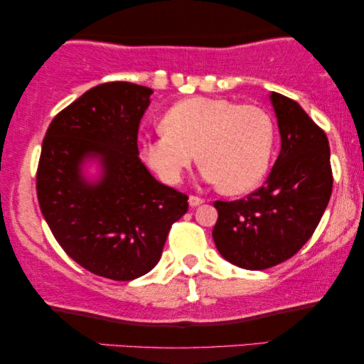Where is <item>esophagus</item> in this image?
<instances>
[{"label":"esophagus","mask_w":364,"mask_h":364,"mask_svg":"<svg viewBox=\"0 0 364 364\" xmlns=\"http://www.w3.org/2000/svg\"><path fill=\"white\" fill-rule=\"evenodd\" d=\"M202 203H203V198H200V197H196V196L188 197V205L191 207H198V205H202Z\"/></svg>","instance_id":"esophagus-1"}]
</instances>
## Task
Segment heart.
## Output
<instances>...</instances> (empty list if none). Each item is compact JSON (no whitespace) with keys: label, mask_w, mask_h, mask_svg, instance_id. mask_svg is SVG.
I'll use <instances>...</instances> for the list:
<instances>
[{"label":"heart","mask_w":364,"mask_h":364,"mask_svg":"<svg viewBox=\"0 0 364 364\" xmlns=\"http://www.w3.org/2000/svg\"><path fill=\"white\" fill-rule=\"evenodd\" d=\"M164 132L142 142V159L162 182L176 186L196 161L200 177L228 193L253 191L270 167L275 127L263 109L228 99L191 97L173 104Z\"/></svg>","instance_id":"b5f03b06"}]
</instances>
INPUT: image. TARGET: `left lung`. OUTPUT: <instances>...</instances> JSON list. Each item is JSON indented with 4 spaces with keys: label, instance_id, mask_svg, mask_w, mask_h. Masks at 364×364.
<instances>
[{
    "label": "left lung",
    "instance_id": "1",
    "mask_svg": "<svg viewBox=\"0 0 364 364\" xmlns=\"http://www.w3.org/2000/svg\"><path fill=\"white\" fill-rule=\"evenodd\" d=\"M270 102L282 139L270 176L247 198L213 203L217 250L245 270H265L295 255L320 223L333 188L326 134L293 99L272 92Z\"/></svg>",
    "mask_w": 364,
    "mask_h": 364
}]
</instances>
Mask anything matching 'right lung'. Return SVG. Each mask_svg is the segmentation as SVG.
Here are the masks:
<instances>
[{"instance_id":"1","label":"right lung","mask_w":364,"mask_h":364,"mask_svg":"<svg viewBox=\"0 0 364 364\" xmlns=\"http://www.w3.org/2000/svg\"><path fill=\"white\" fill-rule=\"evenodd\" d=\"M151 87L106 82L89 89L49 124L36 191L63 250L94 275L129 282L161 260L188 197L152 177L139 159V124ZM98 164L97 178L85 166Z\"/></svg>"}]
</instances>
